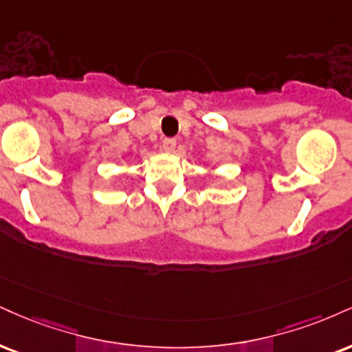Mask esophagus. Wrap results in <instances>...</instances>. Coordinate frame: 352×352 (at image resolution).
<instances>
[{
  "label": "esophagus",
  "mask_w": 352,
  "mask_h": 352,
  "mask_svg": "<svg viewBox=\"0 0 352 352\" xmlns=\"http://www.w3.org/2000/svg\"><path fill=\"white\" fill-rule=\"evenodd\" d=\"M162 147H164L165 152H168V154H172V152L175 151V147H177V141H175V139H172V138L164 139Z\"/></svg>",
  "instance_id": "34e87169"
}]
</instances>
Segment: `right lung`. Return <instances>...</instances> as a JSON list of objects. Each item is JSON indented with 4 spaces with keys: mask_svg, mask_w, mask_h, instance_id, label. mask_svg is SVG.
Instances as JSON below:
<instances>
[{
    "mask_svg": "<svg viewBox=\"0 0 352 352\" xmlns=\"http://www.w3.org/2000/svg\"><path fill=\"white\" fill-rule=\"evenodd\" d=\"M122 159H124V155H122Z\"/></svg>",
    "mask_w": 352,
    "mask_h": 352,
    "instance_id": "add662e5",
    "label": "right lung"
}]
</instances>
